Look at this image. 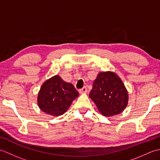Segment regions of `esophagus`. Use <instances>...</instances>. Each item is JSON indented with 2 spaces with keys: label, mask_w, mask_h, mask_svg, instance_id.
Wrapping results in <instances>:
<instances>
[{
  "label": "esophagus",
  "mask_w": 160,
  "mask_h": 160,
  "mask_svg": "<svg viewBox=\"0 0 160 160\" xmlns=\"http://www.w3.org/2000/svg\"><path fill=\"white\" fill-rule=\"evenodd\" d=\"M79 92L80 93H86L87 92V87H84L82 89H80L79 90Z\"/></svg>",
  "instance_id": "obj_1"
}]
</instances>
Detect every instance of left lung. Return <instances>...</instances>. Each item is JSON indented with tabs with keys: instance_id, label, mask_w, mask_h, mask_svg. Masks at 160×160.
Masks as SVG:
<instances>
[{
	"instance_id": "obj_1",
	"label": "left lung",
	"mask_w": 160,
	"mask_h": 160,
	"mask_svg": "<svg viewBox=\"0 0 160 160\" xmlns=\"http://www.w3.org/2000/svg\"><path fill=\"white\" fill-rule=\"evenodd\" d=\"M89 97L104 116L120 113L128 104V95L124 83L111 71L101 72L94 80Z\"/></svg>"
}]
</instances>
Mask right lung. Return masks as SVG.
Here are the masks:
<instances>
[{
  "mask_svg": "<svg viewBox=\"0 0 160 160\" xmlns=\"http://www.w3.org/2000/svg\"><path fill=\"white\" fill-rule=\"evenodd\" d=\"M78 96L79 93L72 84L64 82L56 75L46 80L40 87L38 104L45 113L59 116L65 113Z\"/></svg>",
  "mask_w": 160,
  "mask_h": 160,
  "instance_id": "1",
  "label": "right lung"
}]
</instances>
